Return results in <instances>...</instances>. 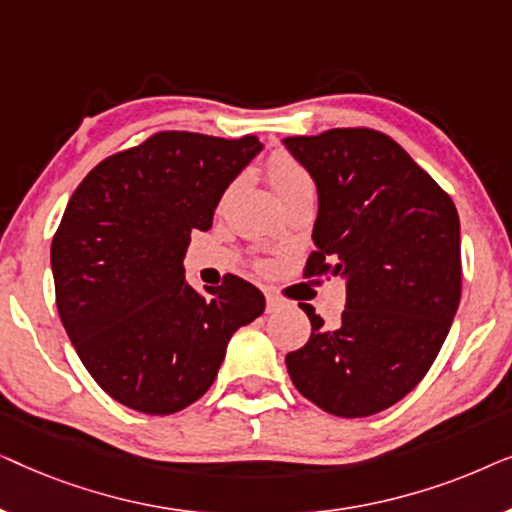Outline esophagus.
Segmentation results:
<instances>
[{"label":"esophagus","instance_id":"esophagus-1","mask_svg":"<svg viewBox=\"0 0 512 512\" xmlns=\"http://www.w3.org/2000/svg\"><path fill=\"white\" fill-rule=\"evenodd\" d=\"M279 305H282V300H279L277 296H272V293H265V307H268V312L279 310Z\"/></svg>","mask_w":512,"mask_h":512}]
</instances>
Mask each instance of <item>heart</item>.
Instances as JSON below:
<instances>
[{
  "mask_svg": "<svg viewBox=\"0 0 512 512\" xmlns=\"http://www.w3.org/2000/svg\"><path fill=\"white\" fill-rule=\"evenodd\" d=\"M268 177L284 205H289L291 200L307 198V195L314 198L312 174L289 153H275L268 160Z\"/></svg>",
  "mask_w": 512,
  "mask_h": 512,
  "instance_id": "b5f03b06",
  "label": "heart"
}]
</instances>
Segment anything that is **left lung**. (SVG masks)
I'll return each mask as SVG.
<instances>
[{"label": "left lung", "instance_id": "8db88e82", "mask_svg": "<svg viewBox=\"0 0 512 512\" xmlns=\"http://www.w3.org/2000/svg\"><path fill=\"white\" fill-rule=\"evenodd\" d=\"M312 174L319 212L305 277L347 286L338 328L314 307L305 347L286 354L291 382L335 417H368L422 382L461 298L459 214L450 195L398 146L368 128L286 137Z\"/></svg>", "mask_w": 512, "mask_h": 512}]
</instances>
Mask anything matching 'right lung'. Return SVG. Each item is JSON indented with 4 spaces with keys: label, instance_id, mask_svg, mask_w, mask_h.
<instances>
[{
    "label": "right lung",
    "instance_id": "right-lung-1",
    "mask_svg": "<svg viewBox=\"0 0 512 512\" xmlns=\"http://www.w3.org/2000/svg\"><path fill=\"white\" fill-rule=\"evenodd\" d=\"M263 144L156 132L88 172L51 244L60 321L93 380L146 415L198 401L219 373L228 340L265 310L242 277L195 291L184 277L193 230Z\"/></svg>",
    "mask_w": 512,
    "mask_h": 512
}]
</instances>
